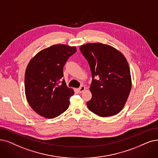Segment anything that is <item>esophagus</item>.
I'll return each mask as SVG.
<instances>
[{
    "mask_svg": "<svg viewBox=\"0 0 158 158\" xmlns=\"http://www.w3.org/2000/svg\"><path fill=\"white\" fill-rule=\"evenodd\" d=\"M85 89H86V87H85V86H84V85H81L80 88H78V91H79L80 93H82V92L84 91Z\"/></svg>",
    "mask_w": 158,
    "mask_h": 158,
    "instance_id": "esophagus-1",
    "label": "esophagus"
}]
</instances>
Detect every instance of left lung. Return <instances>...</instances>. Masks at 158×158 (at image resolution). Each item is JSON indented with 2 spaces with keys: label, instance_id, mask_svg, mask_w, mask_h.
<instances>
[{
  "label": "left lung",
  "instance_id": "1",
  "mask_svg": "<svg viewBox=\"0 0 158 158\" xmlns=\"http://www.w3.org/2000/svg\"><path fill=\"white\" fill-rule=\"evenodd\" d=\"M80 49L92 74V98L87 102L88 109L102 117L117 115L124 108L131 89L127 60L121 52L106 44L87 43ZM94 76L98 80H94Z\"/></svg>",
  "mask_w": 158,
  "mask_h": 158
}]
</instances>
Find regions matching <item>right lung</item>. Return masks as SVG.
I'll use <instances>...</instances> for the list:
<instances>
[{
    "instance_id": "1",
    "label": "right lung",
    "mask_w": 158,
    "mask_h": 158,
    "mask_svg": "<svg viewBox=\"0 0 158 158\" xmlns=\"http://www.w3.org/2000/svg\"><path fill=\"white\" fill-rule=\"evenodd\" d=\"M76 51V47L58 44L41 50L30 60L24 76L25 95L37 114L53 118L68 109L74 91L64 80L60 82L64 65Z\"/></svg>"
}]
</instances>
